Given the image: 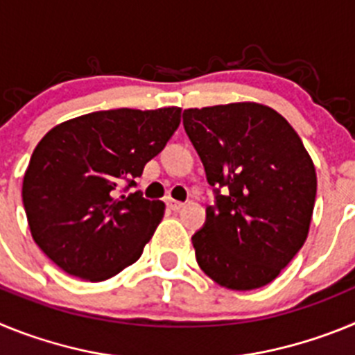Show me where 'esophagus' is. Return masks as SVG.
Here are the masks:
<instances>
[{
	"label": "esophagus",
	"mask_w": 355,
	"mask_h": 355,
	"mask_svg": "<svg viewBox=\"0 0 355 355\" xmlns=\"http://www.w3.org/2000/svg\"><path fill=\"white\" fill-rule=\"evenodd\" d=\"M165 202H167V208L174 209V211H178V209H181L184 206L183 202H180V200H175V199H167Z\"/></svg>",
	"instance_id": "esophagus-1"
}]
</instances>
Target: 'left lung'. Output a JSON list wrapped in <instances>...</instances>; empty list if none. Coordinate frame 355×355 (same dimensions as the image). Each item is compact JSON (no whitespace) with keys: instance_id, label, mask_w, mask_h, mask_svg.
Segmentation results:
<instances>
[{"instance_id":"1","label":"left lung","mask_w":355,"mask_h":355,"mask_svg":"<svg viewBox=\"0 0 355 355\" xmlns=\"http://www.w3.org/2000/svg\"><path fill=\"white\" fill-rule=\"evenodd\" d=\"M187 135L205 163L216 205L192 236L200 270L229 290L272 283L306 241L316 172L297 131L274 108L243 101L188 108Z\"/></svg>"}]
</instances>
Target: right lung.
<instances>
[{
  "label": "right lung",
  "instance_id": "add662e5",
  "mask_svg": "<svg viewBox=\"0 0 355 355\" xmlns=\"http://www.w3.org/2000/svg\"><path fill=\"white\" fill-rule=\"evenodd\" d=\"M181 122V108L106 110L56 124L44 135L23 180L31 238L69 275L114 277L142 256L165 205L119 184L142 175Z\"/></svg>",
  "mask_w": 355,
  "mask_h": 355
}]
</instances>
